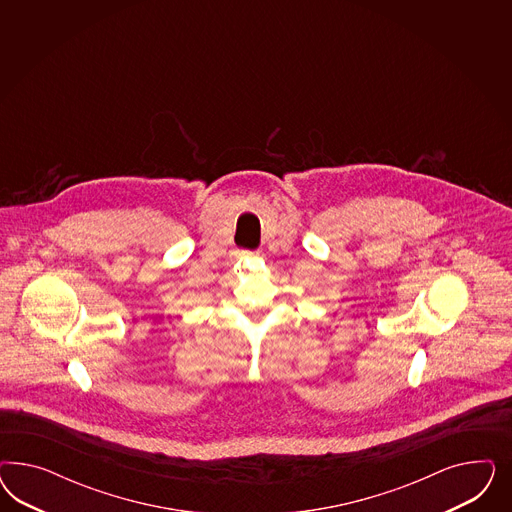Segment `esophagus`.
<instances>
[{
    "label": "esophagus",
    "mask_w": 512,
    "mask_h": 512,
    "mask_svg": "<svg viewBox=\"0 0 512 512\" xmlns=\"http://www.w3.org/2000/svg\"><path fill=\"white\" fill-rule=\"evenodd\" d=\"M238 255L240 257H249V255H253V251H238Z\"/></svg>",
    "instance_id": "obj_1"
}]
</instances>
